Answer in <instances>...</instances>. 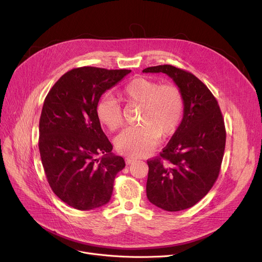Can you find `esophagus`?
I'll use <instances>...</instances> for the list:
<instances>
[{
  "instance_id": "1",
  "label": "esophagus",
  "mask_w": 262,
  "mask_h": 262,
  "mask_svg": "<svg viewBox=\"0 0 262 262\" xmlns=\"http://www.w3.org/2000/svg\"><path fill=\"white\" fill-rule=\"evenodd\" d=\"M125 161H126V163H127V164H130V163L135 162V161H136V159H135V158H133V157H126V158H125Z\"/></svg>"
}]
</instances>
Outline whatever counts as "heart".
Masks as SVG:
<instances>
[{"mask_svg": "<svg viewBox=\"0 0 262 262\" xmlns=\"http://www.w3.org/2000/svg\"><path fill=\"white\" fill-rule=\"evenodd\" d=\"M121 99L128 103L141 105V123L143 125L124 129L115 139V146L121 154L141 157L152 152L159 141L160 135H173L183 119L184 99L177 87L160 85L158 81L136 77L124 87ZM99 122L109 130L115 132L123 123L119 103L110 96H103L95 106Z\"/></svg>", "mask_w": 262, "mask_h": 262, "instance_id": "b5f03b06", "label": "heart"}]
</instances>
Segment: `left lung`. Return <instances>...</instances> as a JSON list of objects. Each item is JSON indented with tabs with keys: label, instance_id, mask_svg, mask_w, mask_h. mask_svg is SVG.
I'll list each match as a JSON object with an SVG mask.
<instances>
[{
	"label": "left lung",
	"instance_id": "8db88e82",
	"mask_svg": "<svg viewBox=\"0 0 262 262\" xmlns=\"http://www.w3.org/2000/svg\"><path fill=\"white\" fill-rule=\"evenodd\" d=\"M144 73H164L184 99V116L159 157L147 160L146 196L157 207L180 211L194 206L212 188L224 155L226 132L217 101L192 73L171 64Z\"/></svg>",
	"mask_w": 262,
	"mask_h": 262
}]
</instances>
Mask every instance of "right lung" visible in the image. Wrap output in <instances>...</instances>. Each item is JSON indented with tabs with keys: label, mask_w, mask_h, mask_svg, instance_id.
<instances>
[{
	"label": "right lung",
	"mask_w": 262,
	"mask_h": 262,
	"mask_svg": "<svg viewBox=\"0 0 262 262\" xmlns=\"http://www.w3.org/2000/svg\"><path fill=\"white\" fill-rule=\"evenodd\" d=\"M130 72L72 69L55 82L45 100L39 121L41 161L54 193L75 209L106 205L116 175L125 167L124 159L112 152L95 106L106 90Z\"/></svg>",
	"instance_id": "obj_1"
}]
</instances>
